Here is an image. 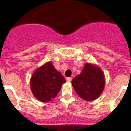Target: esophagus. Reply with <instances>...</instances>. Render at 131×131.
I'll use <instances>...</instances> for the list:
<instances>
[{
	"label": "esophagus",
	"instance_id": "34e87169",
	"mask_svg": "<svg viewBox=\"0 0 131 131\" xmlns=\"http://www.w3.org/2000/svg\"><path fill=\"white\" fill-rule=\"evenodd\" d=\"M71 80H72L71 77H66V81L68 82H71Z\"/></svg>",
	"mask_w": 131,
	"mask_h": 131
}]
</instances>
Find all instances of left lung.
<instances>
[{
	"label": "left lung",
	"instance_id": "1",
	"mask_svg": "<svg viewBox=\"0 0 131 131\" xmlns=\"http://www.w3.org/2000/svg\"><path fill=\"white\" fill-rule=\"evenodd\" d=\"M75 92L83 99L92 101L101 95L104 89V73L99 67L86 63L83 71L71 81Z\"/></svg>",
	"mask_w": 131,
	"mask_h": 131
}]
</instances>
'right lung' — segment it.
<instances>
[{
  "instance_id": "add662e5",
  "label": "right lung",
  "mask_w": 131,
  "mask_h": 131,
  "mask_svg": "<svg viewBox=\"0 0 131 131\" xmlns=\"http://www.w3.org/2000/svg\"><path fill=\"white\" fill-rule=\"evenodd\" d=\"M66 82L62 74L48 62L32 75L30 81L31 91L36 98L42 102L52 100L57 96L62 84Z\"/></svg>"
}]
</instances>
